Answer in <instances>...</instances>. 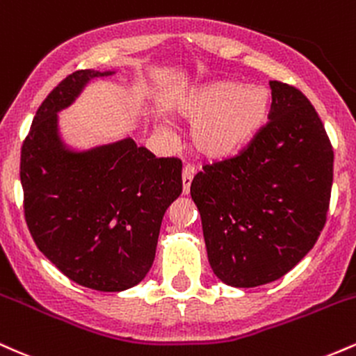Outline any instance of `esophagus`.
<instances>
[{
	"instance_id": "1",
	"label": "esophagus",
	"mask_w": 356,
	"mask_h": 356,
	"mask_svg": "<svg viewBox=\"0 0 356 356\" xmlns=\"http://www.w3.org/2000/svg\"><path fill=\"white\" fill-rule=\"evenodd\" d=\"M192 177H194V167L186 165L182 169V192L184 194H189Z\"/></svg>"
}]
</instances>
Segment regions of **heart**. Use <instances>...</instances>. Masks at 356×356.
<instances>
[{"label":"heart","mask_w":356,"mask_h":356,"mask_svg":"<svg viewBox=\"0 0 356 356\" xmlns=\"http://www.w3.org/2000/svg\"><path fill=\"white\" fill-rule=\"evenodd\" d=\"M174 110L192 124V149L204 159L222 161L249 144L266 124L269 95L259 85L211 81L187 90ZM164 134L170 136L169 127Z\"/></svg>","instance_id":"obj_1"}]
</instances>
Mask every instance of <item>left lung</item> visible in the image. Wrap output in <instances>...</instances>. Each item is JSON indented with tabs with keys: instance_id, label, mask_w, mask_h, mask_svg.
Here are the masks:
<instances>
[{
	"instance_id": "left-lung-1",
	"label": "left lung",
	"mask_w": 356,
	"mask_h": 356,
	"mask_svg": "<svg viewBox=\"0 0 356 356\" xmlns=\"http://www.w3.org/2000/svg\"><path fill=\"white\" fill-rule=\"evenodd\" d=\"M269 87L268 124L191 184L212 271L234 288L291 271L325 227L332 195L333 149L316 110L291 85Z\"/></svg>"
}]
</instances>
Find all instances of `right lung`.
Listing matches in <instances>:
<instances>
[{"mask_svg":"<svg viewBox=\"0 0 356 356\" xmlns=\"http://www.w3.org/2000/svg\"><path fill=\"white\" fill-rule=\"evenodd\" d=\"M113 73L79 70L60 81L36 112L19 164L36 246L72 281L108 293L144 280L162 218L182 192L181 161L157 159L132 137L81 150L61 137V110Z\"/></svg>","mask_w":356,"mask_h":356,"instance_id":"obj_1","label":"right lung"}]
</instances>
